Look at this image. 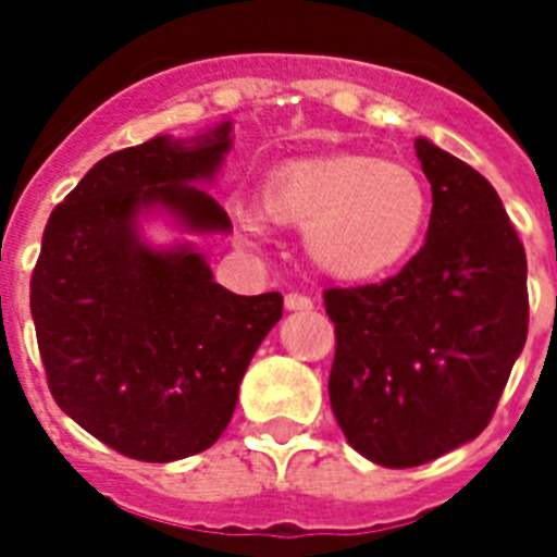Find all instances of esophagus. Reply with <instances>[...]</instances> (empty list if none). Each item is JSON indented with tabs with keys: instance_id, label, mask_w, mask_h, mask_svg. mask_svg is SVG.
Returning a JSON list of instances; mask_svg holds the SVG:
<instances>
[{
	"instance_id": "34e87169",
	"label": "esophagus",
	"mask_w": 557,
	"mask_h": 557,
	"mask_svg": "<svg viewBox=\"0 0 557 557\" xmlns=\"http://www.w3.org/2000/svg\"><path fill=\"white\" fill-rule=\"evenodd\" d=\"M314 300L309 295H300V292H288L286 295V309L292 312H306V309H312Z\"/></svg>"
}]
</instances>
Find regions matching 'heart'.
Returning <instances> with one entry per match:
<instances>
[{
	"instance_id": "obj_1",
	"label": "heart",
	"mask_w": 557,
	"mask_h": 557,
	"mask_svg": "<svg viewBox=\"0 0 557 557\" xmlns=\"http://www.w3.org/2000/svg\"><path fill=\"white\" fill-rule=\"evenodd\" d=\"M265 216L304 231L306 251L323 274L372 280L416 251L431 196L410 164L364 152L280 164L262 182ZM260 210H236L245 236L265 231Z\"/></svg>"
}]
</instances>
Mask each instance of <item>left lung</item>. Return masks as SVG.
Here are the masks:
<instances>
[{
	"instance_id": "1",
	"label": "left lung",
	"mask_w": 557,
	"mask_h": 557,
	"mask_svg": "<svg viewBox=\"0 0 557 557\" xmlns=\"http://www.w3.org/2000/svg\"><path fill=\"white\" fill-rule=\"evenodd\" d=\"M433 190L428 239L384 283L326 288L332 413L384 468H413L492 422L527 344V251L474 168L416 138Z\"/></svg>"
}]
</instances>
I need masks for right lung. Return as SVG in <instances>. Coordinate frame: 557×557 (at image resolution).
<instances>
[{
	"instance_id": "right-lung-1",
	"label": "right lung",
	"mask_w": 557,
	"mask_h": 557,
	"mask_svg": "<svg viewBox=\"0 0 557 557\" xmlns=\"http://www.w3.org/2000/svg\"><path fill=\"white\" fill-rule=\"evenodd\" d=\"M231 124L100 159L48 216L30 274V318L51 396L124 457L173 462L210 448L231 422L253 352L283 295L213 283L190 245L150 248L138 213L164 208L196 234L231 231L210 193Z\"/></svg>"
}]
</instances>
